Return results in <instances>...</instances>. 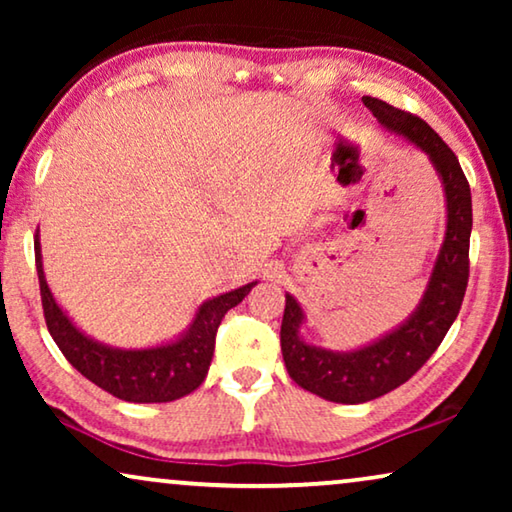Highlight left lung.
Returning a JSON list of instances; mask_svg holds the SVG:
<instances>
[{
  "instance_id": "1",
  "label": "left lung",
  "mask_w": 512,
  "mask_h": 512,
  "mask_svg": "<svg viewBox=\"0 0 512 512\" xmlns=\"http://www.w3.org/2000/svg\"><path fill=\"white\" fill-rule=\"evenodd\" d=\"M363 104L384 128L408 137L431 158L447 198L445 242L433 265L431 282L415 314L373 345L356 352H328L300 340L303 310L286 293L279 340L291 380L333 403H366L408 382L450 331L464 303L468 286V244H471L473 207L471 186L457 156L438 132L410 111L396 109L377 97H363Z\"/></svg>"
}]
</instances>
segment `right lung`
Segmentation results:
<instances>
[{"instance_id":"1","label":"right lung","mask_w":512,"mask_h":512,"mask_svg":"<svg viewBox=\"0 0 512 512\" xmlns=\"http://www.w3.org/2000/svg\"><path fill=\"white\" fill-rule=\"evenodd\" d=\"M34 261H37L41 307H44L48 333L53 335L55 345L83 377L128 403H170L198 389L212 363L221 319L226 317L230 307L242 303L251 286L256 284L251 282L202 303L193 326L172 345L114 349L83 335L53 300V293L44 279V268H41L39 235H34Z\"/></svg>"}]
</instances>
